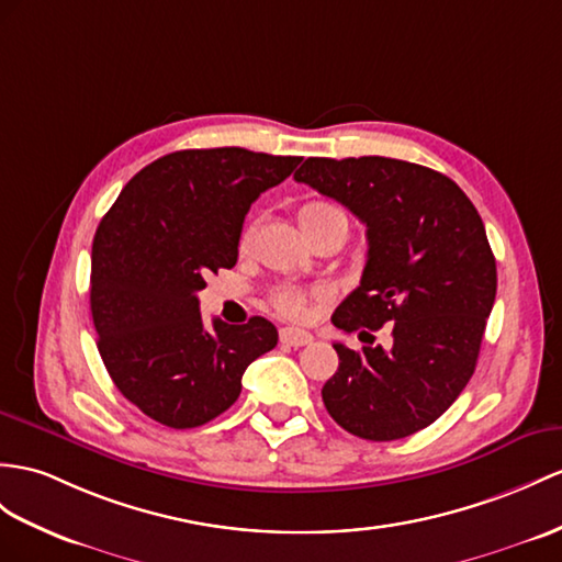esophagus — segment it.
Masks as SVG:
<instances>
[{
    "instance_id": "34e87169",
    "label": "esophagus",
    "mask_w": 562,
    "mask_h": 562,
    "mask_svg": "<svg viewBox=\"0 0 562 562\" xmlns=\"http://www.w3.org/2000/svg\"><path fill=\"white\" fill-rule=\"evenodd\" d=\"M281 344L285 346H293V348H303L307 344H312V334L303 331V328H293V326H285L279 331Z\"/></svg>"
}]
</instances>
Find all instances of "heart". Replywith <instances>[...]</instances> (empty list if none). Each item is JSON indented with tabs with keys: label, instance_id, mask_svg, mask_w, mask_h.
Listing matches in <instances>:
<instances>
[{
	"label": "heart",
	"instance_id": "b5f03b06",
	"mask_svg": "<svg viewBox=\"0 0 562 562\" xmlns=\"http://www.w3.org/2000/svg\"><path fill=\"white\" fill-rule=\"evenodd\" d=\"M326 216H344L346 214L340 212L338 207H334V204L328 202H307L303 204V207L297 210V224L300 228H307L312 224L322 222V218ZM250 245V231H243L240 236V250H245ZM271 305L273 310H277L281 317L285 319H300L305 314V307H307V295L303 291H295V289H285V291H279L277 295L271 297Z\"/></svg>",
	"mask_w": 562,
	"mask_h": 562
}]
</instances>
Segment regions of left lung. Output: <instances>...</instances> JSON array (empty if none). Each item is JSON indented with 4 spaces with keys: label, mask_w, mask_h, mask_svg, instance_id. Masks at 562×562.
<instances>
[{
    "label": "left lung",
    "mask_w": 562,
    "mask_h": 562,
    "mask_svg": "<svg viewBox=\"0 0 562 562\" xmlns=\"http://www.w3.org/2000/svg\"><path fill=\"white\" fill-rule=\"evenodd\" d=\"M367 226L360 285L334 312L344 331L384 324L386 346L334 344L328 415L367 441H395L439 419L474 374L496 300V257L470 198L448 176L389 157H310L295 171Z\"/></svg>",
    "instance_id": "8db88e82"
}]
</instances>
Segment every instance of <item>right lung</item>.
Instances as JSON below:
<instances>
[{
  "label": "right lung",
  "instance_id": "obj_1",
  "mask_svg": "<svg viewBox=\"0 0 562 562\" xmlns=\"http://www.w3.org/2000/svg\"><path fill=\"white\" fill-rule=\"evenodd\" d=\"M303 157L181 149L135 173L92 240L90 312L109 376L164 427L193 429L238 401L279 340L265 317L202 324L204 279L238 262L245 214Z\"/></svg>",
  "mask_w": 562,
  "mask_h": 562
}]
</instances>
